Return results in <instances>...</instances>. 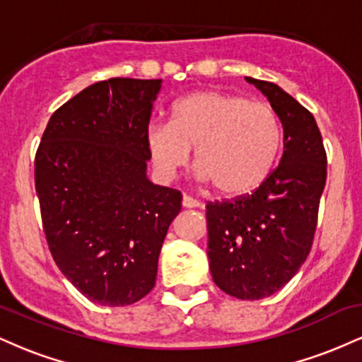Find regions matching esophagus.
Listing matches in <instances>:
<instances>
[{
  "label": "esophagus",
  "mask_w": 362,
  "mask_h": 362,
  "mask_svg": "<svg viewBox=\"0 0 362 362\" xmlns=\"http://www.w3.org/2000/svg\"><path fill=\"white\" fill-rule=\"evenodd\" d=\"M182 204H184V207H187V209H194V207L202 206L197 199L190 197V195H184V197H182Z\"/></svg>",
  "instance_id": "esophagus-1"
}]
</instances>
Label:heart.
Masks as SVG:
<instances>
[{
  "mask_svg": "<svg viewBox=\"0 0 362 362\" xmlns=\"http://www.w3.org/2000/svg\"><path fill=\"white\" fill-rule=\"evenodd\" d=\"M146 141L163 177L185 167L195 148L201 175L223 195H242L264 184L282 148L277 112L265 102L224 91H197L175 103L170 124L153 122Z\"/></svg>",
  "mask_w": 362,
  "mask_h": 362,
  "instance_id": "1",
  "label": "heart"
}]
</instances>
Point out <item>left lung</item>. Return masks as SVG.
Masks as SVG:
<instances>
[{"label":"left lung","instance_id":"left-lung-1","mask_svg":"<svg viewBox=\"0 0 362 362\" xmlns=\"http://www.w3.org/2000/svg\"><path fill=\"white\" fill-rule=\"evenodd\" d=\"M271 102L284 131L281 161L252 194L207 202L213 281L238 300L277 293L305 264L327 182V153L308 109L271 81L247 78Z\"/></svg>","mask_w":362,"mask_h":362}]
</instances>
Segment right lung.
<instances>
[{
  "mask_svg": "<svg viewBox=\"0 0 362 362\" xmlns=\"http://www.w3.org/2000/svg\"><path fill=\"white\" fill-rule=\"evenodd\" d=\"M161 80L110 78L52 114L35 155L49 250L91 301L126 306L155 288L180 190L151 184L146 132Z\"/></svg>",
  "mask_w": 362,
  "mask_h": 362,
  "instance_id": "1",
  "label": "right lung"
}]
</instances>
